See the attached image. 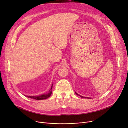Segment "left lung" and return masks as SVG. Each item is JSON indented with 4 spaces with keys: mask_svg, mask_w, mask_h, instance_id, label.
<instances>
[{
    "mask_svg": "<svg viewBox=\"0 0 128 128\" xmlns=\"http://www.w3.org/2000/svg\"><path fill=\"white\" fill-rule=\"evenodd\" d=\"M75 93H76V94H77V96H79V94H77V93H76V92H75ZM80 97H81V98H84V96H80Z\"/></svg>",
    "mask_w": 128,
    "mask_h": 128,
    "instance_id": "8db88e82",
    "label": "left lung"
}]
</instances>
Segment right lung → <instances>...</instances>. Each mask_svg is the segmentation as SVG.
Returning <instances> with one entry per match:
<instances>
[{
  "instance_id": "obj_1",
  "label": "right lung",
  "mask_w": 128,
  "mask_h": 128,
  "mask_svg": "<svg viewBox=\"0 0 128 128\" xmlns=\"http://www.w3.org/2000/svg\"><path fill=\"white\" fill-rule=\"evenodd\" d=\"M52 86H51V89H52ZM52 94V91L50 90L48 92V93H46V94H44L41 95V96H27L28 98H34V99H35L37 100H45L49 98L50 96Z\"/></svg>"
}]
</instances>
